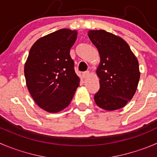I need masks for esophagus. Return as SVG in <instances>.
<instances>
[{"label": "esophagus", "mask_w": 157, "mask_h": 157, "mask_svg": "<svg viewBox=\"0 0 157 157\" xmlns=\"http://www.w3.org/2000/svg\"><path fill=\"white\" fill-rule=\"evenodd\" d=\"M83 77H87V76H89V74H90V71H84V72H83Z\"/></svg>", "instance_id": "obj_1"}]
</instances>
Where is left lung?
Wrapping results in <instances>:
<instances>
[{"label": "left lung", "instance_id": "left-lung-1", "mask_svg": "<svg viewBox=\"0 0 157 157\" xmlns=\"http://www.w3.org/2000/svg\"><path fill=\"white\" fill-rule=\"evenodd\" d=\"M88 36L100 57L97 70L100 90L94 95L95 103L106 110L121 109L136 93L140 77L137 59L120 36L103 30H90Z\"/></svg>", "mask_w": 157, "mask_h": 157}]
</instances>
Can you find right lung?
<instances>
[{"label": "right lung", "instance_id": "add662e5", "mask_svg": "<svg viewBox=\"0 0 157 157\" xmlns=\"http://www.w3.org/2000/svg\"><path fill=\"white\" fill-rule=\"evenodd\" d=\"M77 30L60 29L36 40L24 65L27 89L35 103L49 113H57L71 103L79 86L70 50Z\"/></svg>", "mask_w": 157, "mask_h": 157}]
</instances>
